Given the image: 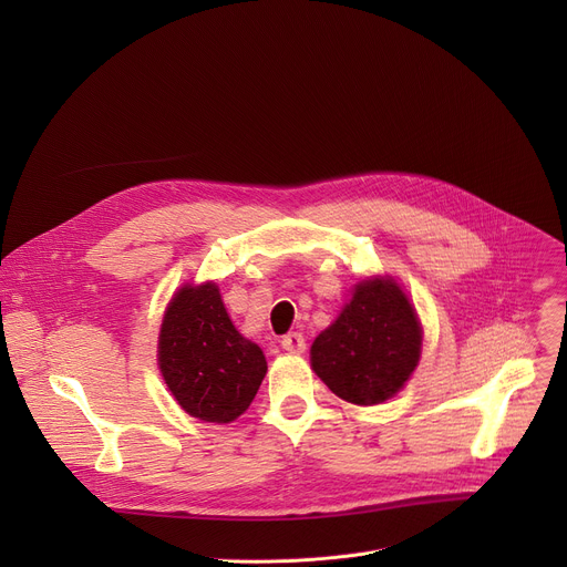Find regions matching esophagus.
Wrapping results in <instances>:
<instances>
[{"label":"esophagus","instance_id":"1","mask_svg":"<svg viewBox=\"0 0 567 567\" xmlns=\"http://www.w3.org/2000/svg\"><path fill=\"white\" fill-rule=\"evenodd\" d=\"M305 348H307V343L300 332H289L287 337H282V350H287L291 354H300V352H305Z\"/></svg>","mask_w":567,"mask_h":567}]
</instances>
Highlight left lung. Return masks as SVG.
Returning <instances> with one entry per match:
<instances>
[{"label": "left lung", "mask_w": 567, "mask_h": 567, "mask_svg": "<svg viewBox=\"0 0 567 567\" xmlns=\"http://www.w3.org/2000/svg\"><path fill=\"white\" fill-rule=\"evenodd\" d=\"M422 328L392 280L357 285L352 300L311 346V368L341 399L372 406L401 390L417 368Z\"/></svg>", "instance_id": "8db88e82"}]
</instances>
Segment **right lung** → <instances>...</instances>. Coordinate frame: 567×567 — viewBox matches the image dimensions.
<instances>
[{"label": "right lung", "instance_id": "1", "mask_svg": "<svg viewBox=\"0 0 567 567\" xmlns=\"http://www.w3.org/2000/svg\"><path fill=\"white\" fill-rule=\"evenodd\" d=\"M158 368L179 406L215 424L245 413L267 374L262 350L235 330L213 282L173 298L158 334Z\"/></svg>", "mask_w": 567, "mask_h": 567}]
</instances>
